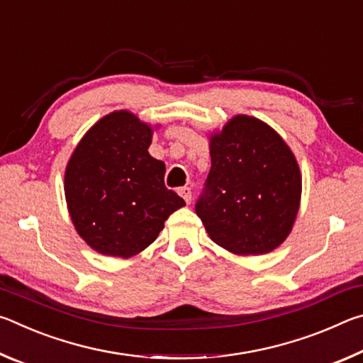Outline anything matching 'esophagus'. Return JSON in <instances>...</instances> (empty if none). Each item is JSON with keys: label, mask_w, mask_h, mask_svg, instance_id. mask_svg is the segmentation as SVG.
<instances>
[{"label": "esophagus", "mask_w": 363, "mask_h": 363, "mask_svg": "<svg viewBox=\"0 0 363 363\" xmlns=\"http://www.w3.org/2000/svg\"><path fill=\"white\" fill-rule=\"evenodd\" d=\"M177 194H179L184 200H186V203H190L192 201V189L190 187H181L179 190H177Z\"/></svg>", "instance_id": "obj_1"}]
</instances>
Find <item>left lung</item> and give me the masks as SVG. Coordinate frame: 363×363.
Returning <instances> with one entry per match:
<instances>
[{
	"mask_svg": "<svg viewBox=\"0 0 363 363\" xmlns=\"http://www.w3.org/2000/svg\"><path fill=\"white\" fill-rule=\"evenodd\" d=\"M211 169L195 203L208 235L235 255H264L290 233L301 199L296 158L266 123L237 115L210 143Z\"/></svg>",
	"mask_w": 363,
	"mask_h": 363,
	"instance_id": "obj_1",
	"label": "left lung"
}]
</instances>
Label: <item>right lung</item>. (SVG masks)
Listing matches in <instances>:
<instances>
[{
    "label": "right lung",
    "instance_id": "right-lung-1",
    "mask_svg": "<svg viewBox=\"0 0 363 363\" xmlns=\"http://www.w3.org/2000/svg\"><path fill=\"white\" fill-rule=\"evenodd\" d=\"M152 130L130 112L97 121L73 152L65 199L75 229L91 248L130 257L155 240L184 206L164 186V163L149 155Z\"/></svg>",
    "mask_w": 363,
    "mask_h": 363
}]
</instances>
